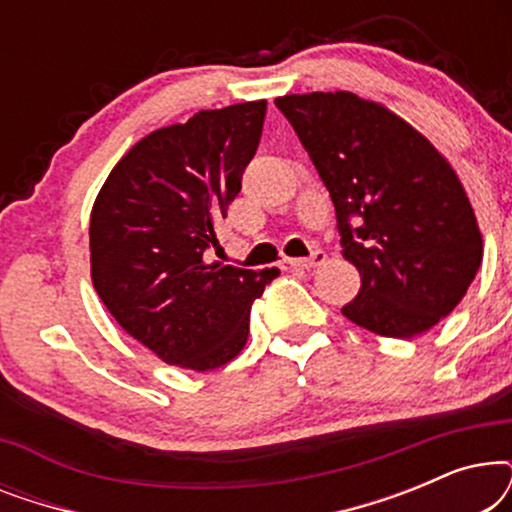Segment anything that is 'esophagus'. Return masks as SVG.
Returning <instances> with one entry per match:
<instances>
[{
  "label": "esophagus",
  "mask_w": 512,
  "mask_h": 512,
  "mask_svg": "<svg viewBox=\"0 0 512 512\" xmlns=\"http://www.w3.org/2000/svg\"><path fill=\"white\" fill-rule=\"evenodd\" d=\"M326 261V254L321 249L314 251L310 258H284V265H289V268H303V270H310V268H317Z\"/></svg>",
  "instance_id": "1"
}]
</instances>
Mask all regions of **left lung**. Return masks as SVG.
I'll use <instances>...</instances> for the list:
<instances>
[{"label": "left lung", "instance_id": "8db88e82", "mask_svg": "<svg viewBox=\"0 0 512 512\" xmlns=\"http://www.w3.org/2000/svg\"><path fill=\"white\" fill-rule=\"evenodd\" d=\"M331 193L342 256L361 289L342 314L384 338L447 317L482 263V233L459 174L429 137L349 90L277 97Z\"/></svg>", "mask_w": 512, "mask_h": 512}]
</instances>
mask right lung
Returning <instances> with one entry per match:
<instances>
[{"mask_svg": "<svg viewBox=\"0 0 512 512\" xmlns=\"http://www.w3.org/2000/svg\"><path fill=\"white\" fill-rule=\"evenodd\" d=\"M268 102L198 111L153 130L114 165L90 212V279L104 307L160 361L195 373L247 345L277 268L207 263L216 221L242 188Z\"/></svg>", "mask_w": 512, "mask_h": 512, "instance_id": "right-lung-1", "label": "right lung"}]
</instances>
